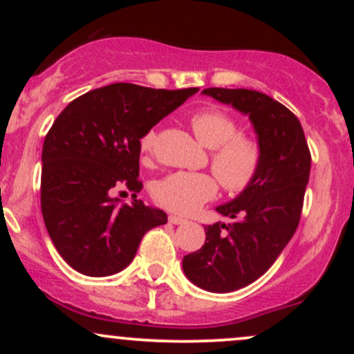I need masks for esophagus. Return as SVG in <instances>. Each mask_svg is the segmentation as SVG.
<instances>
[{"label": "esophagus", "mask_w": 354, "mask_h": 354, "mask_svg": "<svg viewBox=\"0 0 354 354\" xmlns=\"http://www.w3.org/2000/svg\"><path fill=\"white\" fill-rule=\"evenodd\" d=\"M168 219H169V223H173V225H186V223H188L185 218L176 216V214H171Z\"/></svg>", "instance_id": "obj_1"}]
</instances>
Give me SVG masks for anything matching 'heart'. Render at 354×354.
Segmentation results:
<instances>
[{
	"instance_id": "heart-1",
	"label": "heart",
	"mask_w": 354,
	"mask_h": 354,
	"mask_svg": "<svg viewBox=\"0 0 354 354\" xmlns=\"http://www.w3.org/2000/svg\"><path fill=\"white\" fill-rule=\"evenodd\" d=\"M191 128L201 145L211 149L209 163L223 188L230 193L245 191L261 168V146L253 136L238 133V124L226 113L209 108L191 116ZM156 133L148 131L140 141V149L149 156ZM216 178L206 173L176 171L166 174L153 185V196L166 209L180 214L194 213L218 193Z\"/></svg>"
}]
</instances>
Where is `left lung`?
<instances>
[{
	"label": "left lung",
	"instance_id": "obj_1",
	"mask_svg": "<svg viewBox=\"0 0 354 354\" xmlns=\"http://www.w3.org/2000/svg\"><path fill=\"white\" fill-rule=\"evenodd\" d=\"M203 95L250 118L263 151L251 186L216 208L233 221L206 226L201 250L183 258V271L191 283L211 293H230L265 274L293 238L311 154L298 118L265 93L206 88Z\"/></svg>",
	"mask_w": 354,
	"mask_h": 354
}]
</instances>
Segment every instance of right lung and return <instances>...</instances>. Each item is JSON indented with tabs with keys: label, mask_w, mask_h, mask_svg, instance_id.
<instances>
[{
	"label": "right lung",
	"mask_w": 354,
	"mask_h": 354,
	"mask_svg": "<svg viewBox=\"0 0 354 354\" xmlns=\"http://www.w3.org/2000/svg\"><path fill=\"white\" fill-rule=\"evenodd\" d=\"M198 88L153 89L115 83L71 101L44 138L41 213L61 258L81 274L120 273L146 231L168 223L163 209L136 200L140 141ZM133 191L131 205L111 193Z\"/></svg>",
	"instance_id": "1"
}]
</instances>
